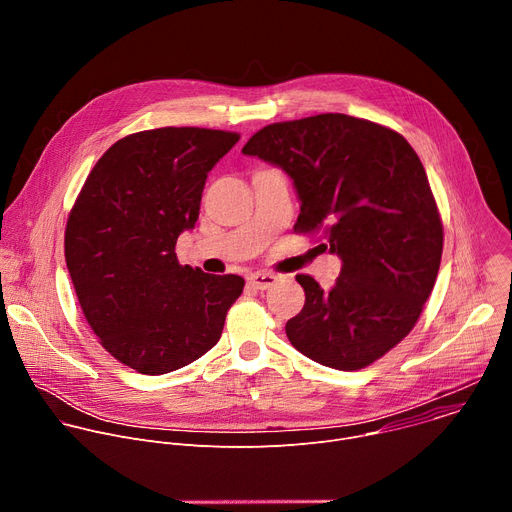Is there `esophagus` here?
<instances>
[{"label": "esophagus", "instance_id": "esophagus-1", "mask_svg": "<svg viewBox=\"0 0 512 512\" xmlns=\"http://www.w3.org/2000/svg\"><path fill=\"white\" fill-rule=\"evenodd\" d=\"M275 281H277V277L273 275V273H253L251 277H249V283L255 287V289H269L271 285H275Z\"/></svg>", "mask_w": 512, "mask_h": 512}]
</instances>
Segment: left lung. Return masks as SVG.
Instances as JSON below:
<instances>
[{"mask_svg":"<svg viewBox=\"0 0 512 512\" xmlns=\"http://www.w3.org/2000/svg\"><path fill=\"white\" fill-rule=\"evenodd\" d=\"M243 154L291 176L294 231L322 233L342 259L328 291L296 275L306 304L285 324L291 346L330 369L369 367L413 330L440 271L444 225L419 156L395 129L344 113L265 125Z\"/></svg>","mask_w":512,"mask_h":512,"instance_id":"obj_1","label":"left lung"}]
</instances>
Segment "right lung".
Wrapping results in <instances>:
<instances>
[{
	"mask_svg": "<svg viewBox=\"0 0 512 512\" xmlns=\"http://www.w3.org/2000/svg\"><path fill=\"white\" fill-rule=\"evenodd\" d=\"M235 131L160 127L125 135L87 176L64 231V259L101 346L141 375H166L206 354L243 294L239 275L180 265L214 164Z\"/></svg>",
	"mask_w": 512,
	"mask_h": 512,
	"instance_id": "1",
	"label": "right lung"
}]
</instances>
